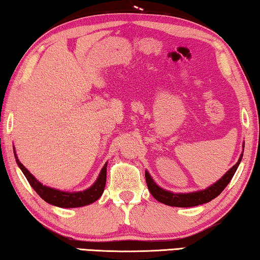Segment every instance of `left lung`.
I'll return each instance as SVG.
<instances>
[{"label":"left lung","mask_w":260,"mask_h":260,"mask_svg":"<svg viewBox=\"0 0 260 260\" xmlns=\"http://www.w3.org/2000/svg\"><path fill=\"white\" fill-rule=\"evenodd\" d=\"M242 153L237 160L236 164L231 167L227 172L220 178L218 181H215L210 187L203 189V190H197L191 192H172L166 189H162L161 187L153 181L150 173L146 171V181L148 184L149 191L155 199L160 202V203L170 206H177V208H191V206H197L204 203H209L215 197L219 196L223 189L226 188L228 183L231 182L233 175L235 174L237 167H239L240 162L243 157V150H244V142L242 144Z\"/></svg>","instance_id":"8db88e82"}]
</instances>
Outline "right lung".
I'll return each mask as SVG.
<instances>
[{
  "label": "right lung",
  "mask_w": 260,
  "mask_h": 260,
  "mask_svg": "<svg viewBox=\"0 0 260 260\" xmlns=\"http://www.w3.org/2000/svg\"><path fill=\"white\" fill-rule=\"evenodd\" d=\"M14 153L17 164H18L21 172L27 179L30 186L34 189L39 196L41 197L43 201H46L47 203L51 205L58 206V208H81V206L89 205L94 203L95 201H98L104 191L105 182H107V166L108 162H105L104 166L101 170L96 181L93 183V186H90L88 189H85L82 191H63L59 189H55L51 187L45 186V184L38 181L35 179L32 173H29V171L21 164L19 161L18 157H17L16 149L14 148Z\"/></svg>",
  "instance_id": "right-lung-1"
}]
</instances>
